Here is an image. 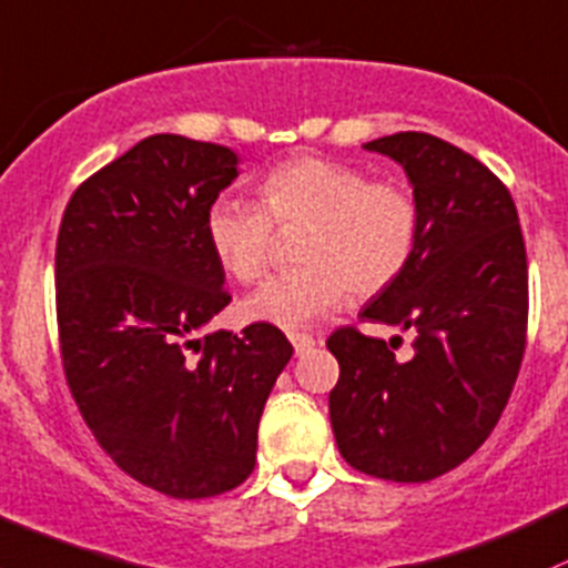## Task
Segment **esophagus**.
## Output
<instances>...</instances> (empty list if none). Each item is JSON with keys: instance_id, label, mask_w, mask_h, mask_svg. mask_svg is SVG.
I'll list each match as a JSON object with an SVG mask.
<instances>
[{"instance_id": "obj_1", "label": "esophagus", "mask_w": 568, "mask_h": 568, "mask_svg": "<svg viewBox=\"0 0 568 568\" xmlns=\"http://www.w3.org/2000/svg\"><path fill=\"white\" fill-rule=\"evenodd\" d=\"M290 341H292V346H295L297 355H303V352L311 349V346L316 344L314 335H308V333H290Z\"/></svg>"}]
</instances>
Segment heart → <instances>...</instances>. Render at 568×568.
Listing matches in <instances>:
<instances>
[{"mask_svg":"<svg viewBox=\"0 0 568 568\" xmlns=\"http://www.w3.org/2000/svg\"><path fill=\"white\" fill-rule=\"evenodd\" d=\"M260 203L219 194L205 213L213 257L241 284L262 278L278 227L308 224L297 257L306 265L273 276L243 303L252 322L297 331L355 295L379 297L412 265L423 209L404 181L371 179L333 156H290L260 181Z\"/></svg>","mask_w":568,"mask_h":568,"instance_id":"obj_1","label":"heart"}]
</instances>
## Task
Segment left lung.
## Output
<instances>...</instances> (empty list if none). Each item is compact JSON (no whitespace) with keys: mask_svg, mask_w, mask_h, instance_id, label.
I'll list each match as a JSON object with an SVG mask.
<instances>
[{"mask_svg":"<svg viewBox=\"0 0 568 568\" xmlns=\"http://www.w3.org/2000/svg\"><path fill=\"white\" fill-rule=\"evenodd\" d=\"M404 164L423 209L408 271L359 320L414 333V357L393 341L338 327L327 349L341 376L331 423L357 471L428 481L490 436L520 374L528 335V260L509 189L493 170L428 132L371 140Z\"/></svg>","mask_w":568,"mask_h":568,"instance_id":"left-lung-1","label":"left lung"}]
</instances>
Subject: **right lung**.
Returning a JSON list of instances; mask_svg holds the SVG:
<instances>
[{
    "label": "right lung",
    "instance_id": "right-lung-1",
    "mask_svg": "<svg viewBox=\"0 0 568 568\" xmlns=\"http://www.w3.org/2000/svg\"><path fill=\"white\" fill-rule=\"evenodd\" d=\"M230 149L151 135L72 192L57 237L64 379L115 466L181 501L222 496L257 460L262 408L292 344L254 322L200 335L233 297L205 213Z\"/></svg>",
    "mask_w": 568,
    "mask_h": 568
}]
</instances>
